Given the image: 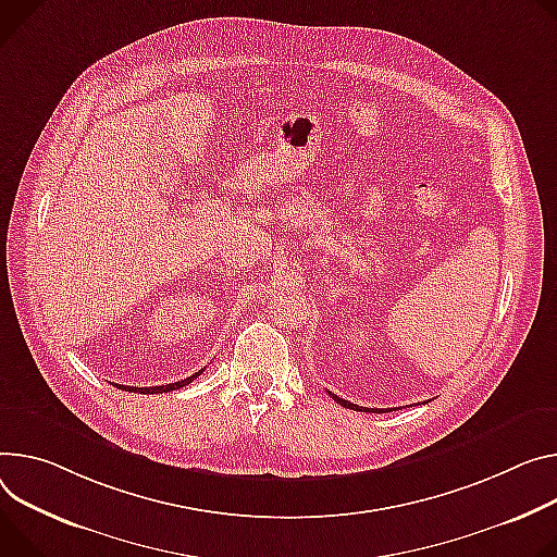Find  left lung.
<instances>
[{"instance_id":"left-lung-1","label":"left lung","mask_w":557,"mask_h":557,"mask_svg":"<svg viewBox=\"0 0 557 557\" xmlns=\"http://www.w3.org/2000/svg\"><path fill=\"white\" fill-rule=\"evenodd\" d=\"M329 395H333V399H335L337 404H342V407H344V409H356V411L360 409V411H362V407H358V404H350V401H346V399L337 397V395H335V393H331V391H329ZM364 411H369V409H364ZM373 411H375V409H373Z\"/></svg>"}]
</instances>
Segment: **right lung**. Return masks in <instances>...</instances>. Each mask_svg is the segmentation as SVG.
I'll return each instance as SVG.
<instances>
[{
  "instance_id": "1",
  "label": "right lung",
  "mask_w": 557,
  "mask_h": 557,
  "mask_svg": "<svg viewBox=\"0 0 557 557\" xmlns=\"http://www.w3.org/2000/svg\"><path fill=\"white\" fill-rule=\"evenodd\" d=\"M201 373H205V369L201 371H197V373H193L190 377H186V380H180V382H173V384H166V386H148V388H137V386H124V384H120L117 388H122V391H131V393H169V391H175V388H182V386H186V384H190L195 377H199Z\"/></svg>"
}]
</instances>
